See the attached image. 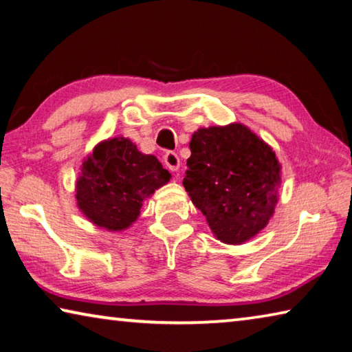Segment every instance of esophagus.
Here are the masks:
<instances>
[{
    "label": "esophagus",
    "instance_id": "34e87169",
    "mask_svg": "<svg viewBox=\"0 0 352 352\" xmlns=\"http://www.w3.org/2000/svg\"><path fill=\"white\" fill-rule=\"evenodd\" d=\"M164 164L170 172H177L180 169V158L175 152H168L164 155Z\"/></svg>",
    "mask_w": 352,
    "mask_h": 352
}]
</instances>
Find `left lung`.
Here are the masks:
<instances>
[{
    "label": "left lung",
    "mask_w": 352,
    "mask_h": 352,
    "mask_svg": "<svg viewBox=\"0 0 352 352\" xmlns=\"http://www.w3.org/2000/svg\"><path fill=\"white\" fill-rule=\"evenodd\" d=\"M189 147L183 186L214 237L228 245L253 239L269 223L279 200L276 153L241 122L200 127Z\"/></svg>",
    "instance_id": "8db88e82"
}]
</instances>
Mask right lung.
Here are the masks:
<instances>
[{
  "label": "right lung",
  "mask_w": 352,
  "mask_h": 352,
  "mask_svg": "<svg viewBox=\"0 0 352 352\" xmlns=\"http://www.w3.org/2000/svg\"><path fill=\"white\" fill-rule=\"evenodd\" d=\"M169 180L157 157L140 152L129 138L104 140L82 162L77 208L93 225L118 233L138 220L144 200Z\"/></svg>",
  "instance_id": "right-lung-1"
}]
</instances>
